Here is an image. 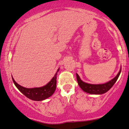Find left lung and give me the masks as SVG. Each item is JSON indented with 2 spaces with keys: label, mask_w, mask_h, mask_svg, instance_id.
Listing matches in <instances>:
<instances>
[{
  "label": "left lung",
  "mask_w": 129,
  "mask_h": 129,
  "mask_svg": "<svg viewBox=\"0 0 129 129\" xmlns=\"http://www.w3.org/2000/svg\"><path fill=\"white\" fill-rule=\"evenodd\" d=\"M121 70V67L119 72L114 78L104 84H92L87 83V82H84L83 81L81 80L80 76L76 74L77 82H78V84L80 88L85 92L91 94H103L107 92L113 86V85L114 84L115 82L117 80L118 77L120 74Z\"/></svg>",
  "instance_id": "left-lung-1"
}]
</instances>
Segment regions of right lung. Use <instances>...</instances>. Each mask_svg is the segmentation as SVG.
I'll return each instance as SVG.
<instances>
[{
    "label": "right lung",
    "mask_w": 129,
    "mask_h": 129,
    "mask_svg": "<svg viewBox=\"0 0 129 129\" xmlns=\"http://www.w3.org/2000/svg\"><path fill=\"white\" fill-rule=\"evenodd\" d=\"M59 68H58L57 71L55 74L54 76L51 79V80L45 85L41 87H35V88H25L18 84L15 81L13 77L12 80L13 83L17 88L26 97L34 101H42L51 97L54 93L56 89V75L59 71Z\"/></svg>",
    "instance_id": "add662e5"
}]
</instances>
